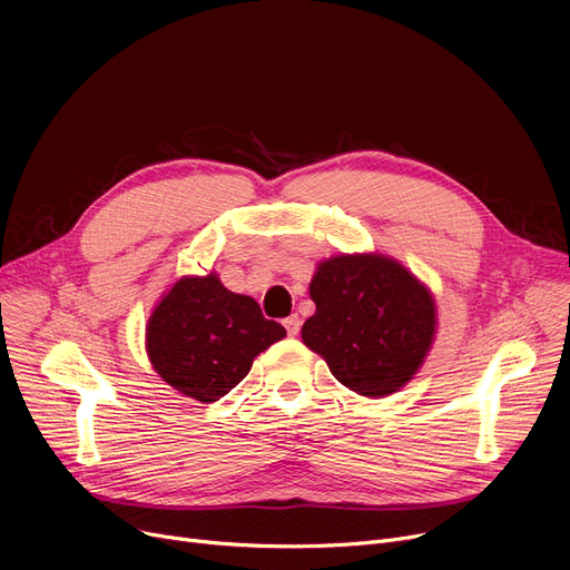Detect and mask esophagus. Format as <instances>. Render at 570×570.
<instances>
[{
	"mask_svg": "<svg viewBox=\"0 0 570 570\" xmlns=\"http://www.w3.org/2000/svg\"><path fill=\"white\" fill-rule=\"evenodd\" d=\"M284 327H286V333H288L291 337H295L297 333H301V316L291 314L288 318H284Z\"/></svg>",
	"mask_w": 570,
	"mask_h": 570,
	"instance_id": "1",
	"label": "esophagus"
}]
</instances>
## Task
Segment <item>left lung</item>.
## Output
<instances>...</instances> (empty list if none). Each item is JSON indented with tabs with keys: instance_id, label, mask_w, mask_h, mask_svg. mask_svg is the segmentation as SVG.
<instances>
[{
	"instance_id": "1",
	"label": "left lung",
	"mask_w": 570,
	"mask_h": 570,
	"mask_svg": "<svg viewBox=\"0 0 570 570\" xmlns=\"http://www.w3.org/2000/svg\"><path fill=\"white\" fill-rule=\"evenodd\" d=\"M309 295L316 312L303 342L348 391L387 397L423 367L436 337V303L400 261L379 252L325 258Z\"/></svg>"
}]
</instances>
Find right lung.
<instances>
[{
	"label": "right lung",
	"instance_id": "right-lung-1",
	"mask_svg": "<svg viewBox=\"0 0 570 570\" xmlns=\"http://www.w3.org/2000/svg\"><path fill=\"white\" fill-rule=\"evenodd\" d=\"M286 337L249 295L228 291L217 273L177 279L155 305L145 351L155 372L187 397L217 402L243 381L254 357Z\"/></svg>",
	"mask_w": 570,
	"mask_h": 570
}]
</instances>
